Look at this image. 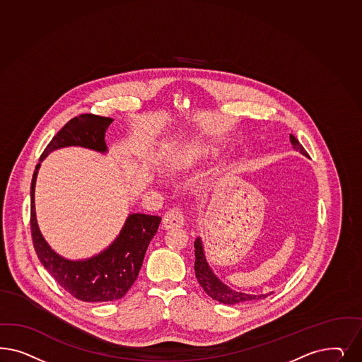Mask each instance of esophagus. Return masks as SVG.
I'll use <instances>...</instances> for the list:
<instances>
[{
	"instance_id": "34e87169",
	"label": "esophagus",
	"mask_w": 362,
	"mask_h": 362,
	"mask_svg": "<svg viewBox=\"0 0 362 362\" xmlns=\"http://www.w3.org/2000/svg\"><path fill=\"white\" fill-rule=\"evenodd\" d=\"M163 228L166 229H177V228H182L185 223V217L184 213L178 208L169 209L163 218Z\"/></svg>"
}]
</instances>
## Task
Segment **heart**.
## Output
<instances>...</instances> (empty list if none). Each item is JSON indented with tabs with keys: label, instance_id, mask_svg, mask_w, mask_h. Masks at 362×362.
I'll return each instance as SVG.
<instances>
[{
	"label": "heart",
	"instance_id": "obj_1",
	"mask_svg": "<svg viewBox=\"0 0 362 362\" xmlns=\"http://www.w3.org/2000/svg\"><path fill=\"white\" fill-rule=\"evenodd\" d=\"M187 156L193 161L199 160V158H204L205 156H208V149L204 146H199V145H193L187 149Z\"/></svg>",
	"mask_w": 362,
	"mask_h": 362
}]
</instances>
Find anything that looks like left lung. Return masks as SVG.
<instances>
[{
    "label": "left lung",
    "instance_id": "1",
    "mask_svg": "<svg viewBox=\"0 0 362 362\" xmlns=\"http://www.w3.org/2000/svg\"><path fill=\"white\" fill-rule=\"evenodd\" d=\"M289 139H291L294 151L301 153L305 157H309V154L303 149L300 141L297 140L293 134L289 136ZM194 249H196L194 250L196 279L199 281V285L202 286V289L213 300H216L218 303H226V305H235V303L261 300V298H265L267 296H269V294H259V296L258 294H246V293L235 292L233 289H230L229 286H226L222 281H220V279L210 269L209 264L206 262L204 246H202V241L199 237L194 241Z\"/></svg>",
    "mask_w": 362,
    "mask_h": 362
}]
</instances>
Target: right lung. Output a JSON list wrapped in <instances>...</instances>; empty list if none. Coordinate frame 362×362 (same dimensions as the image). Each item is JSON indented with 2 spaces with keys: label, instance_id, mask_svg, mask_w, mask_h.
<instances>
[{
  "label": "right lung",
  "instance_id": "obj_1",
  "mask_svg": "<svg viewBox=\"0 0 362 362\" xmlns=\"http://www.w3.org/2000/svg\"><path fill=\"white\" fill-rule=\"evenodd\" d=\"M113 122L109 117L81 115L71 118L47 144L35 166L30 185V230L35 253L44 268L77 300L107 303L124 297L137 280L144 257L157 233L161 217L142 213L129 214L116 240L97 256L71 261L57 255L40 232L35 218V180L41 161L49 153L66 146H81L106 153L105 133Z\"/></svg>",
  "mask_w": 362,
  "mask_h": 362
}]
</instances>
